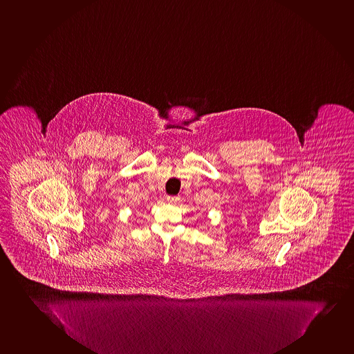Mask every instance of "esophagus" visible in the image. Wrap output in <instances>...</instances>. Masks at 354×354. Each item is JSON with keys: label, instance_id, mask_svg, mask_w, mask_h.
<instances>
[{"label": "esophagus", "instance_id": "esophagus-1", "mask_svg": "<svg viewBox=\"0 0 354 354\" xmlns=\"http://www.w3.org/2000/svg\"><path fill=\"white\" fill-rule=\"evenodd\" d=\"M180 198L179 196H167V201H168V204H178L179 203Z\"/></svg>", "mask_w": 354, "mask_h": 354}]
</instances>
